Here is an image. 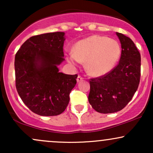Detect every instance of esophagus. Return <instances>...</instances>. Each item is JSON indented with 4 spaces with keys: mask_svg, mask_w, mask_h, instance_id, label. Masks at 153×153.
<instances>
[{
    "mask_svg": "<svg viewBox=\"0 0 153 153\" xmlns=\"http://www.w3.org/2000/svg\"><path fill=\"white\" fill-rule=\"evenodd\" d=\"M82 77L80 76V75H78V78H77V82H79L82 81Z\"/></svg>",
    "mask_w": 153,
    "mask_h": 153,
    "instance_id": "obj_1",
    "label": "esophagus"
}]
</instances>
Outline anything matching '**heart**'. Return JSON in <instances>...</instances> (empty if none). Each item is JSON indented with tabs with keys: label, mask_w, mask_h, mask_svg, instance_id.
<instances>
[{
	"label": "heart",
	"mask_w": 153,
	"mask_h": 153,
	"mask_svg": "<svg viewBox=\"0 0 153 153\" xmlns=\"http://www.w3.org/2000/svg\"><path fill=\"white\" fill-rule=\"evenodd\" d=\"M121 47L114 39L99 35H92L75 43L73 52L67 56L68 62L79 65L85 62V70L91 76H104L118 62Z\"/></svg>",
	"instance_id": "obj_1"
}]
</instances>
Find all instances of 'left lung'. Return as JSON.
<instances>
[{"mask_svg": "<svg viewBox=\"0 0 153 153\" xmlns=\"http://www.w3.org/2000/svg\"><path fill=\"white\" fill-rule=\"evenodd\" d=\"M122 45L119 62L108 74L90 80L88 101L101 114L121 111L131 101L140 83L141 56L132 40L116 32Z\"/></svg>", "mask_w": 153, "mask_h": 153, "instance_id": "8db88e82", "label": "left lung"}]
</instances>
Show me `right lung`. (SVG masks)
<instances>
[{"label":"right lung","mask_w":153,"mask_h":153,"mask_svg":"<svg viewBox=\"0 0 153 153\" xmlns=\"http://www.w3.org/2000/svg\"><path fill=\"white\" fill-rule=\"evenodd\" d=\"M65 32L31 36L15 56L16 87L28 108L45 117L62 114L70 101L77 75L59 71L64 59Z\"/></svg>","instance_id":"1"}]
</instances>
